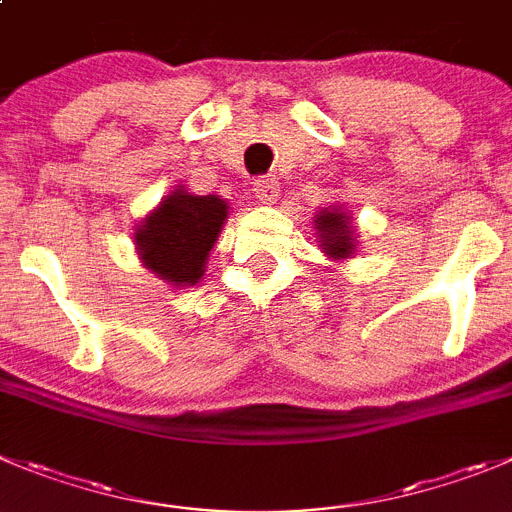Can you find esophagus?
<instances>
[{
  "mask_svg": "<svg viewBox=\"0 0 512 512\" xmlns=\"http://www.w3.org/2000/svg\"><path fill=\"white\" fill-rule=\"evenodd\" d=\"M255 197L260 199L262 204L278 202L280 197L278 179H272V176H260V179H255Z\"/></svg>",
  "mask_w": 512,
  "mask_h": 512,
  "instance_id": "obj_1",
  "label": "esophagus"
}]
</instances>
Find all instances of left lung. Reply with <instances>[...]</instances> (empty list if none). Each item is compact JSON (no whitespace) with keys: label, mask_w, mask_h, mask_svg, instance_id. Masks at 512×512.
<instances>
[{"label":"left lung","mask_w":512,"mask_h":512,"mask_svg":"<svg viewBox=\"0 0 512 512\" xmlns=\"http://www.w3.org/2000/svg\"><path fill=\"white\" fill-rule=\"evenodd\" d=\"M315 229L321 232L323 252L331 257H348L353 250L351 229H348V219L343 217L338 209L333 212H321L315 217Z\"/></svg>","instance_id":"left-lung-1"}]
</instances>
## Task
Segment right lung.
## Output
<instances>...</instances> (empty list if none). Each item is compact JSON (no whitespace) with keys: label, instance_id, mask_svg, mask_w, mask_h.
I'll list each match as a JSON object with an SVG mask.
<instances>
[{"label":"right lung","instance_id":"right-lung-1","mask_svg":"<svg viewBox=\"0 0 512 512\" xmlns=\"http://www.w3.org/2000/svg\"><path fill=\"white\" fill-rule=\"evenodd\" d=\"M227 219L224 199L174 191L138 227L136 245L148 270L171 285H194L204 275V260Z\"/></svg>","mask_w":512,"mask_h":512}]
</instances>
